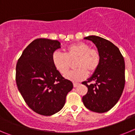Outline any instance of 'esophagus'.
<instances>
[{
    "label": "esophagus",
    "mask_w": 135,
    "mask_h": 135,
    "mask_svg": "<svg viewBox=\"0 0 135 135\" xmlns=\"http://www.w3.org/2000/svg\"><path fill=\"white\" fill-rule=\"evenodd\" d=\"M79 83H78V82H73V86L74 87H77L78 85H79Z\"/></svg>",
    "instance_id": "1"
}]
</instances>
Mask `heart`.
I'll return each mask as SVG.
<instances>
[{"instance_id": "1", "label": "heart", "mask_w": 135, "mask_h": 135, "mask_svg": "<svg viewBox=\"0 0 135 135\" xmlns=\"http://www.w3.org/2000/svg\"><path fill=\"white\" fill-rule=\"evenodd\" d=\"M76 59L75 66L77 69L71 70L65 76L72 81L84 79L89 72H93L99 65L101 57L97 49L90 48L88 44L76 42L69 45L65 49V53L55 51L52 55V61L56 70L62 75L66 74L71 61Z\"/></svg>"}]
</instances>
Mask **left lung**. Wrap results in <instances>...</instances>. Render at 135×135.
<instances>
[{
	"mask_svg": "<svg viewBox=\"0 0 135 135\" xmlns=\"http://www.w3.org/2000/svg\"><path fill=\"white\" fill-rule=\"evenodd\" d=\"M84 39L96 45L101 60L93 76L82 82L88 88L82 102L92 112L104 113L116 104L122 94L125 84L124 59L119 49L109 40L96 36Z\"/></svg>",
	"mask_w": 135,
	"mask_h": 135,
	"instance_id": "8db88e82",
	"label": "left lung"
}]
</instances>
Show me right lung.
I'll use <instances>...</instances> for the list:
<instances>
[{
    "label": "right lung",
    "instance_id": "obj_1",
    "mask_svg": "<svg viewBox=\"0 0 135 135\" xmlns=\"http://www.w3.org/2000/svg\"><path fill=\"white\" fill-rule=\"evenodd\" d=\"M58 40L37 38L23 50L16 65L15 80L26 104L37 114L59 112L73 84L54 67L52 55L61 48Z\"/></svg>",
    "mask_w": 135,
    "mask_h": 135
}]
</instances>
